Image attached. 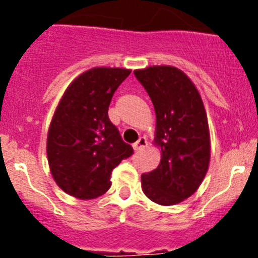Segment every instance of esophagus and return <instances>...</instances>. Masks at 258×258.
<instances>
[{"mask_svg":"<svg viewBox=\"0 0 258 258\" xmlns=\"http://www.w3.org/2000/svg\"><path fill=\"white\" fill-rule=\"evenodd\" d=\"M146 146H147V140H146L145 137H141L140 140L137 141V142L133 145V149L134 151H140V150L145 149Z\"/></svg>","mask_w":258,"mask_h":258,"instance_id":"34e87169","label":"esophagus"}]
</instances>
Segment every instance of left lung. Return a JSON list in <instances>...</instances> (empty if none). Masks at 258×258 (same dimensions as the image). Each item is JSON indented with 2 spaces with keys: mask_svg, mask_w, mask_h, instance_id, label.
<instances>
[{
  "mask_svg": "<svg viewBox=\"0 0 258 258\" xmlns=\"http://www.w3.org/2000/svg\"><path fill=\"white\" fill-rule=\"evenodd\" d=\"M156 113L155 145L161 160L142 174L145 195L160 206H173L199 188L211 159L208 120L202 97L181 70L154 66L134 71Z\"/></svg>",
  "mask_w": 258,
  "mask_h": 258,
  "instance_id": "obj_1",
  "label": "left lung"
}]
</instances>
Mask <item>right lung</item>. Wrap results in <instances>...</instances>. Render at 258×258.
<instances>
[{"mask_svg":"<svg viewBox=\"0 0 258 258\" xmlns=\"http://www.w3.org/2000/svg\"><path fill=\"white\" fill-rule=\"evenodd\" d=\"M126 68L95 67L71 83L56 107L47 133L52 178L77 199L101 197L111 187V173L133 155L109 121L108 107Z\"/></svg>","mask_w":258,"mask_h":258,"instance_id":"obj_1","label":"right lung"}]
</instances>
